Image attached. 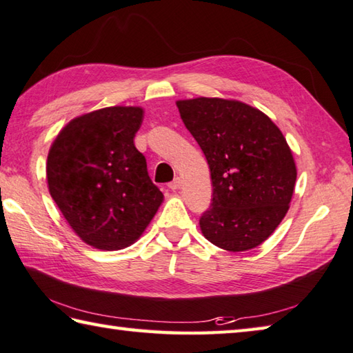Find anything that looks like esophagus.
Returning <instances> with one entry per match:
<instances>
[{
  "label": "esophagus",
  "mask_w": 353,
  "mask_h": 353,
  "mask_svg": "<svg viewBox=\"0 0 353 353\" xmlns=\"http://www.w3.org/2000/svg\"><path fill=\"white\" fill-rule=\"evenodd\" d=\"M179 185H181V179H179V178H175L174 181H172V183L169 184V189L175 192V190H178V189H179Z\"/></svg>",
  "instance_id": "1"
}]
</instances>
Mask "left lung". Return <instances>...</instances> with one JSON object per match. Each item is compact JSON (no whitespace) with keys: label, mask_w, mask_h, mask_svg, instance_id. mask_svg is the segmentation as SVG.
<instances>
[{"label":"left lung","mask_w":353,"mask_h":353,"mask_svg":"<svg viewBox=\"0 0 353 353\" xmlns=\"http://www.w3.org/2000/svg\"><path fill=\"white\" fill-rule=\"evenodd\" d=\"M183 123L208 159L214 198L199 218L203 235L229 252L264 243L289 210L296 181L281 130L252 105L224 98L179 99Z\"/></svg>","instance_id":"left-lung-1"}]
</instances>
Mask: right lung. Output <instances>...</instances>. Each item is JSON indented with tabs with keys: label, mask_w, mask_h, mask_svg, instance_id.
Instances as JSON below:
<instances>
[{
	"label": "right lung",
	"mask_w": 353,
	"mask_h": 353,
	"mask_svg": "<svg viewBox=\"0 0 353 353\" xmlns=\"http://www.w3.org/2000/svg\"><path fill=\"white\" fill-rule=\"evenodd\" d=\"M144 110L114 105L73 118L52 143L49 192L85 244L119 250L143 235L163 203L134 138Z\"/></svg>",
	"instance_id": "right-lung-1"
}]
</instances>
